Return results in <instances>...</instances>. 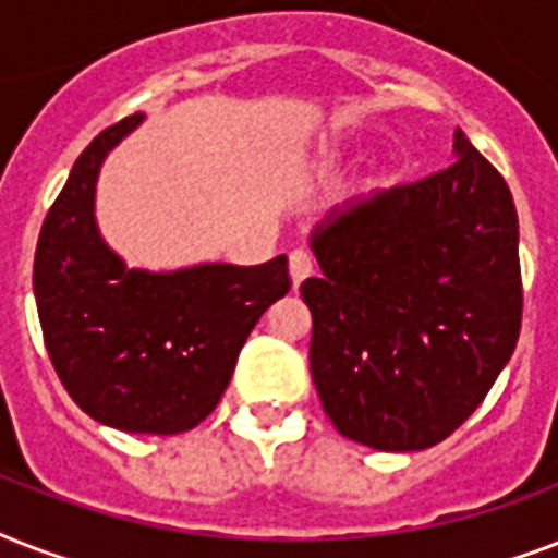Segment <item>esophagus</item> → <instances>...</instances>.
Masks as SVG:
<instances>
[{"instance_id":"1","label":"esophagus","mask_w":558,"mask_h":558,"mask_svg":"<svg viewBox=\"0 0 558 558\" xmlns=\"http://www.w3.org/2000/svg\"><path fill=\"white\" fill-rule=\"evenodd\" d=\"M313 269H315V260L310 252L295 248V252L289 254V275H292V283H295V287H301V283L313 275Z\"/></svg>"}]
</instances>
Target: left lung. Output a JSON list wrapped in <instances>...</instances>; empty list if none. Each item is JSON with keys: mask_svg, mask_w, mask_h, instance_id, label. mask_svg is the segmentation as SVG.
Masks as SVG:
<instances>
[{"mask_svg": "<svg viewBox=\"0 0 558 558\" xmlns=\"http://www.w3.org/2000/svg\"><path fill=\"white\" fill-rule=\"evenodd\" d=\"M310 243L324 271L301 283L310 371L332 425L379 451L446 440L519 341V214L501 173L454 130L451 165L330 210Z\"/></svg>", "mask_w": 558, "mask_h": 558, "instance_id": "8db88e82", "label": "left lung"}]
</instances>
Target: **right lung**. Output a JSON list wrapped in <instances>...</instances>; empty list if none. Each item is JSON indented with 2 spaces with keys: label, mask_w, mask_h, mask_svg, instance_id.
Segmentation results:
<instances>
[{
  "label": "right lung",
  "mask_w": 558,
  "mask_h": 558,
  "mask_svg": "<svg viewBox=\"0 0 558 558\" xmlns=\"http://www.w3.org/2000/svg\"><path fill=\"white\" fill-rule=\"evenodd\" d=\"M118 121L81 153L34 254V298L57 376L77 405L130 434H182L226 393L260 315L292 287L287 254L260 266L126 269L98 231L95 185Z\"/></svg>",
  "instance_id": "obj_1"
}]
</instances>
